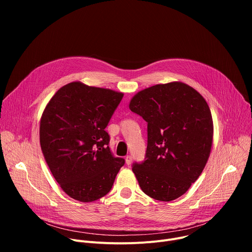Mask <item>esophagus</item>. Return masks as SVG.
Wrapping results in <instances>:
<instances>
[{
	"mask_svg": "<svg viewBox=\"0 0 252 252\" xmlns=\"http://www.w3.org/2000/svg\"><path fill=\"white\" fill-rule=\"evenodd\" d=\"M126 163L127 165H130V163H131V157H130V156L126 157Z\"/></svg>",
	"mask_w": 252,
	"mask_h": 252,
	"instance_id": "esophagus-1",
	"label": "esophagus"
}]
</instances>
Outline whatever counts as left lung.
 <instances>
[{"mask_svg":"<svg viewBox=\"0 0 252 252\" xmlns=\"http://www.w3.org/2000/svg\"><path fill=\"white\" fill-rule=\"evenodd\" d=\"M128 106L148 123L146 159L132 166L141 190L160 201L178 198L199 177L211 152L206 100L190 86L171 82L138 92Z\"/></svg>","mask_w":252,"mask_h":252,"instance_id":"1","label":"left lung"}]
</instances>
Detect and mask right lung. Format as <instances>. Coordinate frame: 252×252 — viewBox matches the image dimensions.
Listing matches in <instances>:
<instances>
[{
  "label": "right lung",
  "instance_id": "obj_1",
  "mask_svg": "<svg viewBox=\"0 0 252 252\" xmlns=\"http://www.w3.org/2000/svg\"><path fill=\"white\" fill-rule=\"evenodd\" d=\"M124 94L71 82L47 103L40 121V143L61 189L71 198L93 202L114 185L125 159L114 158L109 124Z\"/></svg>",
  "mask_w": 252,
  "mask_h": 252
}]
</instances>
